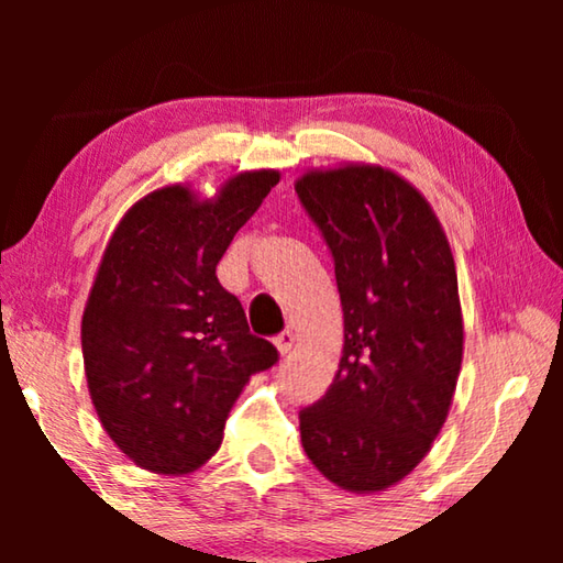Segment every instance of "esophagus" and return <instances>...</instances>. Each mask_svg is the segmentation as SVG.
<instances>
[{
    "instance_id": "1",
    "label": "esophagus",
    "mask_w": 563,
    "mask_h": 563,
    "mask_svg": "<svg viewBox=\"0 0 563 563\" xmlns=\"http://www.w3.org/2000/svg\"><path fill=\"white\" fill-rule=\"evenodd\" d=\"M292 345H295L292 330H283V332H278V335H275V347H278L280 355H288Z\"/></svg>"
}]
</instances>
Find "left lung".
<instances>
[{
	"instance_id": "obj_1",
	"label": "left lung",
	"mask_w": 563,
	"mask_h": 563,
	"mask_svg": "<svg viewBox=\"0 0 563 563\" xmlns=\"http://www.w3.org/2000/svg\"><path fill=\"white\" fill-rule=\"evenodd\" d=\"M295 194L345 316L340 369L300 409V440L338 487L379 492L422 462L450 412L464 338L454 258L430 203L393 170H316Z\"/></svg>"
}]
</instances>
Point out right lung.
<instances>
[{
  "instance_id": "right-lung-1",
  "label": "right lung",
  "mask_w": 563,
  "mask_h": 563,
  "mask_svg": "<svg viewBox=\"0 0 563 563\" xmlns=\"http://www.w3.org/2000/svg\"><path fill=\"white\" fill-rule=\"evenodd\" d=\"M278 180L241 174L203 203L161 188L111 235L81 320L84 367L103 430L144 470L186 474L211 460L247 379L280 360L216 275Z\"/></svg>"
}]
</instances>
